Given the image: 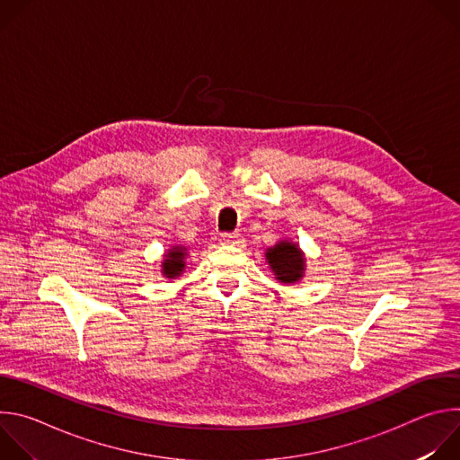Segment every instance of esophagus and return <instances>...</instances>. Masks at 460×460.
Instances as JSON below:
<instances>
[{
  "label": "esophagus",
  "mask_w": 460,
  "mask_h": 460,
  "mask_svg": "<svg viewBox=\"0 0 460 460\" xmlns=\"http://www.w3.org/2000/svg\"><path fill=\"white\" fill-rule=\"evenodd\" d=\"M220 240L224 243H231V245H242L243 243V236L240 233H224L220 236Z\"/></svg>",
  "instance_id": "34e87169"
}]
</instances>
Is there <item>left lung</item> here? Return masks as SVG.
<instances>
[{"label":"left lung","mask_w":460,"mask_h":460,"mask_svg":"<svg viewBox=\"0 0 460 460\" xmlns=\"http://www.w3.org/2000/svg\"><path fill=\"white\" fill-rule=\"evenodd\" d=\"M266 260L275 273V279L282 284H296L305 271V258L296 243L291 240H280L266 251Z\"/></svg>","instance_id":"left-lung-1"}]
</instances>
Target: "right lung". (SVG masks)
<instances>
[{"mask_svg":"<svg viewBox=\"0 0 460 460\" xmlns=\"http://www.w3.org/2000/svg\"><path fill=\"white\" fill-rule=\"evenodd\" d=\"M185 258L187 249L183 245H172L165 254L162 261V273L165 279H176L185 270Z\"/></svg>","mask_w":460,"mask_h":460,"instance_id":"add662e5","label":"right lung"}]
</instances>
